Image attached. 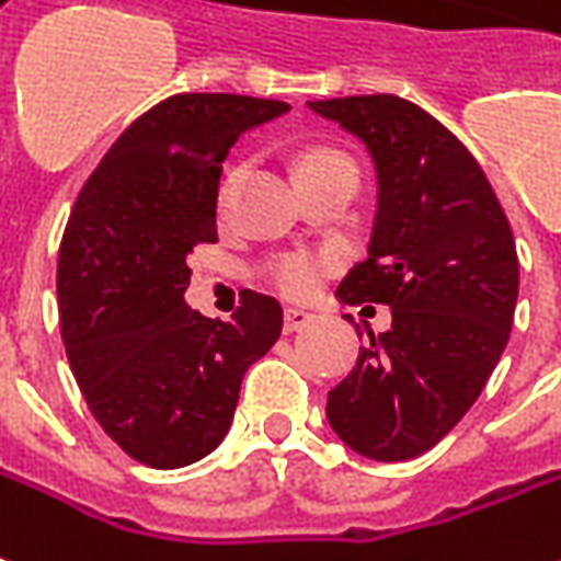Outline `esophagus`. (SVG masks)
Returning <instances> with one entry per match:
<instances>
[{
  "label": "esophagus",
  "instance_id": "1",
  "mask_svg": "<svg viewBox=\"0 0 561 561\" xmlns=\"http://www.w3.org/2000/svg\"><path fill=\"white\" fill-rule=\"evenodd\" d=\"M309 319H312V316L304 312V309H285V334H294V331L307 328Z\"/></svg>",
  "mask_w": 561,
  "mask_h": 561
}]
</instances>
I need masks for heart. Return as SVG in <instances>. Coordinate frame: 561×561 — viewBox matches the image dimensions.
<instances>
[{
  "label": "heart",
  "instance_id": "heart-1",
  "mask_svg": "<svg viewBox=\"0 0 561 561\" xmlns=\"http://www.w3.org/2000/svg\"><path fill=\"white\" fill-rule=\"evenodd\" d=\"M319 163H348V160L334 154V151H312V154L304 158L300 167H319ZM242 179H245V163H237V167L227 170L225 185H221V206H227L233 199ZM328 273H331V257H324V254H288V257H279L273 264V270H270L273 285L282 294H288V297H309V294H316V288H319Z\"/></svg>",
  "mask_w": 561,
  "mask_h": 561
}]
</instances>
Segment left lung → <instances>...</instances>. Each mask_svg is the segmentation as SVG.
I'll use <instances>...</instances> for the list:
<instances>
[{"label":"left lung","instance_id":"left-lung-1","mask_svg":"<svg viewBox=\"0 0 561 561\" xmlns=\"http://www.w3.org/2000/svg\"><path fill=\"white\" fill-rule=\"evenodd\" d=\"M307 105L355 136L376 170L367 261L336 297L391 309L389 331L370 334L328 391V422L358 456L407 461L456 428L507 346L513 230L471 151L416 103L376 93Z\"/></svg>","mask_w":561,"mask_h":561}]
</instances>
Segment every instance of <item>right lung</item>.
<instances>
[{
    "instance_id": "1",
    "label": "right lung",
    "mask_w": 561,
    "mask_h": 561,
    "mask_svg": "<svg viewBox=\"0 0 561 561\" xmlns=\"http://www.w3.org/2000/svg\"><path fill=\"white\" fill-rule=\"evenodd\" d=\"M279 100L179 93L105 151L62 233L60 328L93 419L136 461L172 471L225 440L245 370L282 334V307L245 297L230 321L185 304L187 254L218 242L221 160Z\"/></svg>"
}]
</instances>
